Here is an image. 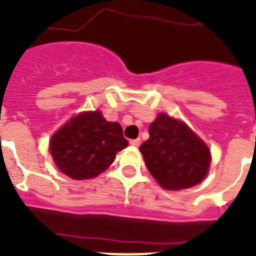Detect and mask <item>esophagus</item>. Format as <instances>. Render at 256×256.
<instances>
[{
    "mask_svg": "<svg viewBox=\"0 0 256 256\" xmlns=\"http://www.w3.org/2000/svg\"><path fill=\"white\" fill-rule=\"evenodd\" d=\"M130 144H132V146H134V148H138V146L140 144V138H136V140H130Z\"/></svg>",
    "mask_w": 256,
    "mask_h": 256,
    "instance_id": "1",
    "label": "esophagus"
}]
</instances>
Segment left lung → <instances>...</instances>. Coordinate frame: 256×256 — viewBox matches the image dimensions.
<instances>
[{
	"mask_svg": "<svg viewBox=\"0 0 256 256\" xmlns=\"http://www.w3.org/2000/svg\"><path fill=\"white\" fill-rule=\"evenodd\" d=\"M148 134L140 152L160 186L183 190L202 182L210 168V152L186 124L162 112L150 124Z\"/></svg>",
	"mask_w": 256,
	"mask_h": 256,
	"instance_id": "1",
	"label": "left lung"
}]
</instances>
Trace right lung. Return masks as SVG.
<instances>
[{
	"instance_id": "add662e5",
	"label": "right lung",
	"mask_w": 256,
	"mask_h": 256,
	"mask_svg": "<svg viewBox=\"0 0 256 256\" xmlns=\"http://www.w3.org/2000/svg\"><path fill=\"white\" fill-rule=\"evenodd\" d=\"M124 148L128 140L122 126L108 122L100 112L74 116L50 140V152L58 168L78 180L100 174Z\"/></svg>"
}]
</instances>
